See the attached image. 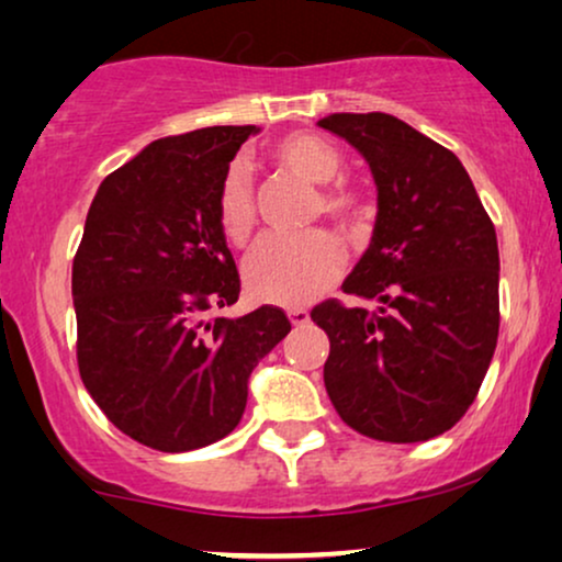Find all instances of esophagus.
Segmentation results:
<instances>
[{
    "label": "esophagus",
    "mask_w": 562,
    "mask_h": 562,
    "mask_svg": "<svg viewBox=\"0 0 562 562\" xmlns=\"http://www.w3.org/2000/svg\"><path fill=\"white\" fill-rule=\"evenodd\" d=\"M286 314H289L291 325H296V327H304L306 322H310V312L302 310V306H291V310H289Z\"/></svg>",
    "instance_id": "34e87169"
}]
</instances>
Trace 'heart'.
I'll return each instance as SVG.
<instances>
[{"mask_svg":"<svg viewBox=\"0 0 562 562\" xmlns=\"http://www.w3.org/2000/svg\"><path fill=\"white\" fill-rule=\"evenodd\" d=\"M276 164L302 179L327 187L342 171V156L327 140L310 133L286 135L271 148ZM322 212L340 225L363 217V199L350 187L322 191ZM217 222L229 243L243 245L256 227V196L248 168L233 164L217 189ZM342 245L325 229L304 235H266L245 258V286L260 302L299 306L319 296L342 271Z\"/></svg>","mask_w":562,"mask_h":562,"instance_id":"heart-1","label":"heart"}]
</instances>
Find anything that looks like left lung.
Instances as JSON below:
<instances>
[{"mask_svg": "<svg viewBox=\"0 0 562 562\" xmlns=\"http://www.w3.org/2000/svg\"><path fill=\"white\" fill-rule=\"evenodd\" d=\"M379 191L373 237L342 291L375 310L314 306L329 337L325 386L342 422L381 442H425L479 394L498 337V245L456 153L394 114L337 112Z\"/></svg>", "mask_w": 562, "mask_h": 562, "instance_id": "1", "label": "left lung"}]
</instances>
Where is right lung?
Segmentation results:
<instances>
[{"mask_svg":"<svg viewBox=\"0 0 562 562\" xmlns=\"http://www.w3.org/2000/svg\"><path fill=\"white\" fill-rule=\"evenodd\" d=\"M256 125L164 137L106 176L74 258L79 373L114 427L160 452L222 440L291 322L276 306L206 319L240 296L217 189Z\"/></svg>","mask_w":562,"mask_h":562,"instance_id":"add662e5","label":"right lung"}]
</instances>
